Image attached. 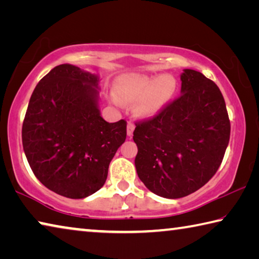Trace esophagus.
I'll list each match as a JSON object with an SVG mask.
<instances>
[{"label":"esophagus","instance_id":"1","mask_svg":"<svg viewBox=\"0 0 259 259\" xmlns=\"http://www.w3.org/2000/svg\"><path fill=\"white\" fill-rule=\"evenodd\" d=\"M134 130H135V124L133 122H128V125H126V134H128L129 137L130 136H133Z\"/></svg>","mask_w":259,"mask_h":259}]
</instances>
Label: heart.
Instances as JSON below:
<instances>
[{
  "instance_id": "b5f03b06",
  "label": "heart",
  "mask_w": 259,
  "mask_h": 259,
  "mask_svg": "<svg viewBox=\"0 0 259 259\" xmlns=\"http://www.w3.org/2000/svg\"><path fill=\"white\" fill-rule=\"evenodd\" d=\"M176 90V80L171 75L153 77L147 75H126L116 84V97L122 103L136 104L139 115H153ZM116 100V103H119Z\"/></svg>"
}]
</instances>
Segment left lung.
<instances>
[{"mask_svg":"<svg viewBox=\"0 0 259 259\" xmlns=\"http://www.w3.org/2000/svg\"><path fill=\"white\" fill-rule=\"evenodd\" d=\"M182 91L154 116L136 122L135 164L148 190L166 199L190 195L212 178L229 145L231 123L213 81L184 69Z\"/></svg>","mask_w":259,"mask_h":259,"instance_id":"left-lung-1","label":"left lung"}]
</instances>
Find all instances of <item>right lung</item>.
Instances as JSON below:
<instances>
[{
	"label": "right lung",
	"mask_w": 259,
	"mask_h": 259,
	"mask_svg": "<svg viewBox=\"0 0 259 259\" xmlns=\"http://www.w3.org/2000/svg\"><path fill=\"white\" fill-rule=\"evenodd\" d=\"M98 81L73 65L56 66L35 87L23 122V147L35 177L69 199L103 187L126 137L125 120L108 123L100 116Z\"/></svg>",
	"instance_id": "obj_1"
}]
</instances>
